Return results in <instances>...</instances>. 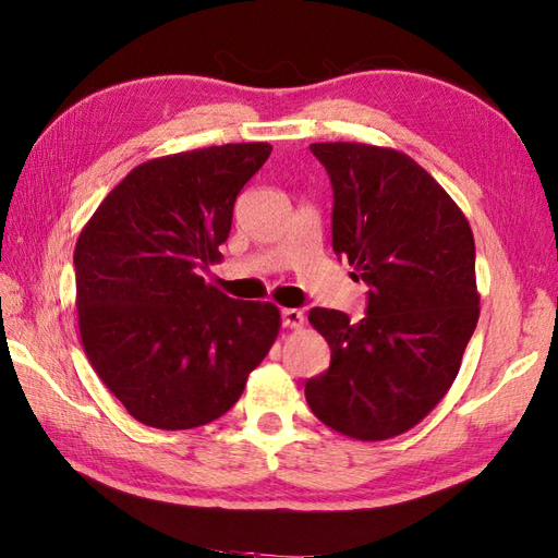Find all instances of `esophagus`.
I'll list each match as a JSON object with an SVG mask.
<instances>
[{
    "label": "esophagus",
    "instance_id": "34e87169",
    "mask_svg": "<svg viewBox=\"0 0 558 558\" xmlns=\"http://www.w3.org/2000/svg\"><path fill=\"white\" fill-rule=\"evenodd\" d=\"M303 322H305V317L301 310H293V307L281 310V324L287 326V329H301Z\"/></svg>",
    "mask_w": 558,
    "mask_h": 558
}]
</instances>
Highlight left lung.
<instances>
[{"instance_id":"obj_1","label":"left lung","mask_w":558,"mask_h":558,"mask_svg":"<svg viewBox=\"0 0 558 558\" xmlns=\"http://www.w3.org/2000/svg\"><path fill=\"white\" fill-rule=\"evenodd\" d=\"M310 151L333 186V253L369 287L366 315L312 307L331 364L305 384L312 414L355 440L410 430L450 390L481 312L464 213L396 148L324 142Z\"/></svg>"}]
</instances>
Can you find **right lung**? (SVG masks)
<instances>
[{"label": "right lung", "instance_id": "obj_1", "mask_svg": "<svg viewBox=\"0 0 558 558\" xmlns=\"http://www.w3.org/2000/svg\"><path fill=\"white\" fill-rule=\"evenodd\" d=\"M269 154V144L248 142L146 160L77 236L83 348L144 426L220 418L277 341V305L234 301L201 277L220 263L234 201Z\"/></svg>", "mask_w": 558, "mask_h": 558}]
</instances>
